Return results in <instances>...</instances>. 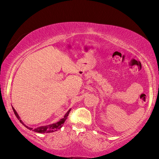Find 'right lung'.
Masks as SVG:
<instances>
[{"label": "right lung", "instance_id": "obj_1", "mask_svg": "<svg viewBox=\"0 0 159 159\" xmlns=\"http://www.w3.org/2000/svg\"><path fill=\"white\" fill-rule=\"evenodd\" d=\"M12 109H13V111H14V112L15 115H16V118L19 119V121H20V122L22 124V125L25 126V127H27L28 129L32 130V128L27 127V125H25V124L22 122V121H21L20 119V117H19V116L18 115V114H17L16 110L14 109V107H12ZM70 111H71V109H69L68 111H67L66 114L64 115V118L61 119V120H59L58 121H57L56 123L52 124V125H46V126H41V127H36L35 129H32V131H34L35 132H39V133H49V132H53L54 131H57L58 129H59L62 127V126H63V125H64V123L65 122V121H66V119L67 118V116H68V115L69 114V112H70Z\"/></svg>", "mask_w": 159, "mask_h": 159}]
</instances>
